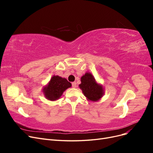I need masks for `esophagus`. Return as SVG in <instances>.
<instances>
[{"label":"esophagus","mask_w":153,"mask_h":153,"mask_svg":"<svg viewBox=\"0 0 153 153\" xmlns=\"http://www.w3.org/2000/svg\"><path fill=\"white\" fill-rule=\"evenodd\" d=\"M72 87H73V88L76 87V82H72Z\"/></svg>","instance_id":"obj_1"}]
</instances>
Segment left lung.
Wrapping results in <instances>:
<instances>
[{
  "instance_id": "left-lung-1",
  "label": "left lung",
  "mask_w": 153,
  "mask_h": 153,
  "mask_svg": "<svg viewBox=\"0 0 153 153\" xmlns=\"http://www.w3.org/2000/svg\"><path fill=\"white\" fill-rule=\"evenodd\" d=\"M79 87L85 96L92 101H98L104 94L102 86L97 84L93 76L89 73H86L81 77Z\"/></svg>"
}]
</instances>
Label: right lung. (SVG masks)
Returning <instances> with one entry per match:
<instances>
[{"label":"right lung","mask_w":153,"mask_h":153,"mask_svg":"<svg viewBox=\"0 0 153 153\" xmlns=\"http://www.w3.org/2000/svg\"><path fill=\"white\" fill-rule=\"evenodd\" d=\"M71 86V84L66 78L53 76L47 87H44V94L48 100L55 101L59 99L63 92Z\"/></svg>","instance_id":"obj_1"}]
</instances>
